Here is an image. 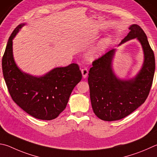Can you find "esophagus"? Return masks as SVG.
<instances>
[{
  "mask_svg": "<svg viewBox=\"0 0 157 157\" xmlns=\"http://www.w3.org/2000/svg\"><path fill=\"white\" fill-rule=\"evenodd\" d=\"M81 71H82V76H83V78H86L88 75V71L87 70V69L84 68V69H82Z\"/></svg>",
  "mask_w": 157,
  "mask_h": 157,
  "instance_id": "1",
  "label": "esophagus"
}]
</instances>
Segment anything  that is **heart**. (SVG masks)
Wrapping results in <instances>:
<instances>
[{
  "label": "heart",
  "instance_id": "b5f03b06",
  "mask_svg": "<svg viewBox=\"0 0 157 157\" xmlns=\"http://www.w3.org/2000/svg\"><path fill=\"white\" fill-rule=\"evenodd\" d=\"M111 42H112V38H107L102 40L101 42H99V44L95 47H94L93 49L90 51V52L88 53V58L90 59L98 58L107 49V47L109 46Z\"/></svg>",
  "mask_w": 157,
  "mask_h": 157
}]
</instances>
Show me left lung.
Masks as SVG:
<instances>
[{
  "label": "left lung",
  "instance_id": "left-lung-1",
  "mask_svg": "<svg viewBox=\"0 0 157 157\" xmlns=\"http://www.w3.org/2000/svg\"><path fill=\"white\" fill-rule=\"evenodd\" d=\"M129 29L119 46L135 38L141 43L144 61L137 75L130 79L117 78L112 68L116 49L93 61L88 73L91 105L94 113L101 120L116 121L129 115L144 103L152 86L155 71L154 52L146 33L138 25H132Z\"/></svg>",
  "mask_w": 157,
  "mask_h": 157
}]
</instances>
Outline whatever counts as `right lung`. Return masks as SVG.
Returning <instances> with one entry per match:
<instances>
[{"mask_svg":"<svg viewBox=\"0 0 157 157\" xmlns=\"http://www.w3.org/2000/svg\"><path fill=\"white\" fill-rule=\"evenodd\" d=\"M25 23L19 25L8 40L2 59L5 83L13 101L36 119H56L66 108L73 88L82 79L79 66L73 63L35 77L19 69L13 56V39Z\"/></svg>","mask_w":157,"mask_h":157,"instance_id":"right-lung-1","label":"right lung"}]
</instances>
